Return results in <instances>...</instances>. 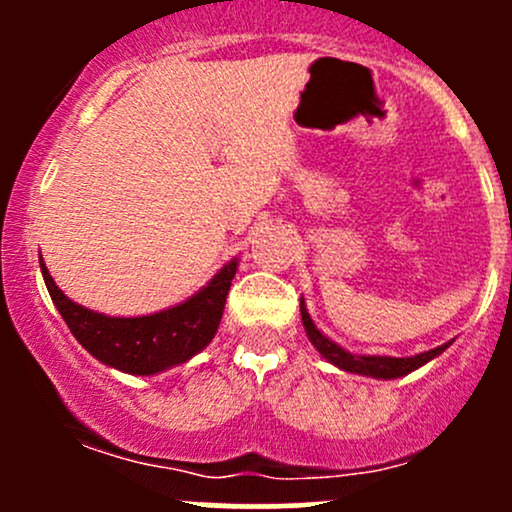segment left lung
<instances>
[{"label":"left lung","mask_w":512,"mask_h":512,"mask_svg":"<svg viewBox=\"0 0 512 512\" xmlns=\"http://www.w3.org/2000/svg\"><path fill=\"white\" fill-rule=\"evenodd\" d=\"M301 317H303V327L305 332H308L310 342L317 351H320L322 356L327 358V361L334 363V366L349 370V373H358V375H370V378H385V380H392V378H399V375H407L411 370H416L419 366H424V363L431 361V358H436L438 354H443L445 349H448V344L438 346V349H431V351H424V354L419 356H411V358H390V356H354L349 354V351H344L342 346H337L330 339L325 337L317 327L313 325V320H310L308 310H305V305L301 301Z\"/></svg>","instance_id":"8db88e82"}]
</instances>
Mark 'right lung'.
<instances>
[{
	"mask_svg": "<svg viewBox=\"0 0 512 512\" xmlns=\"http://www.w3.org/2000/svg\"><path fill=\"white\" fill-rule=\"evenodd\" d=\"M45 286L62 320L91 356L122 373L154 375L190 361L214 339L238 262H228L190 301L156 315L108 317L69 301L40 260Z\"/></svg>",
	"mask_w": 512,
	"mask_h": 512,
	"instance_id": "obj_1",
	"label": "right lung"
}]
</instances>
